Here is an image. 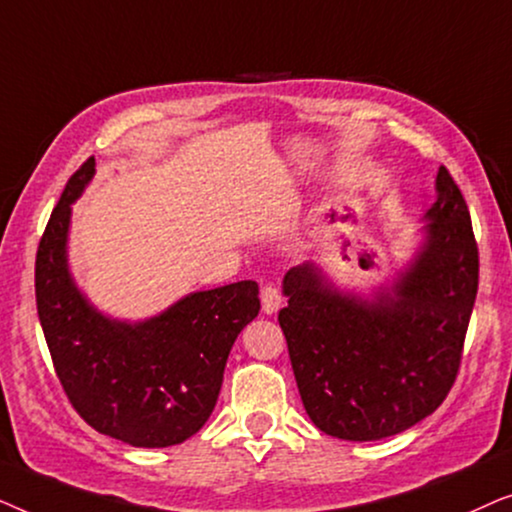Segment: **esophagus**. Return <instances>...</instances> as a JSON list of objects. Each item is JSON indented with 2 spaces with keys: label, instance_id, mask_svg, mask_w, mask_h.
Returning <instances> with one entry per match:
<instances>
[{
  "label": "esophagus",
  "instance_id": "1",
  "mask_svg": "<svg viewBox=\"0 0 512 512\" xmlns=\"http://www.w3.org/2000/svg\"><path fill=\"white\" fill-rule=\"evenodd\" d=\"M282 303H284V296L277 286H265L261 291V307L265 314H275L279 307H282Z\"/></svg>",
  "mask_w": 512,
  "mask_h": 512
}]
</instances>
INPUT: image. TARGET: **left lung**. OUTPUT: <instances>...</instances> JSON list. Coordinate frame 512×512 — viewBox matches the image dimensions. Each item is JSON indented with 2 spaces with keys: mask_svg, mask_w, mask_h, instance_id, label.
I'll return each instance as SVG.
<instances>
[{
  "mask_svg": "<svg viewBox=\"0 0 512 512\" xmlns=\"http://www.w3.org/2000/svg\"><path fill=\"white\" fill-rule=\"evenodd\" d=\"M422 221L415 254L370 296L338 289L317 261L284 275L279 326L305 412L328 436H396L452 389L480 263L466 200L445 167Z\"/></svg>",
  "mask_w": 512,
  "mask_h": 512,
  "instance_id": "left-lung-1",
  "label": "left lung"
}]
</instances>
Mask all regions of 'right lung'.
Returning <instances> with one entry per match:
<instances>
[{
	"label": "right lung",
	"mask_w": 512,
	"mask_h": 512,
	"mask_svg": "<svg viewBox=\"0 0 512 512\" xmlns=\"http://www.w3.org/2000/svg\"><path fill=\"white\" fill-rule=\"evenodd\" d=\"M93 177L88 158L39 242L34 289L48 352L67 398L95 431L132 447L179 445L212 415L233 342L261 310L258 284L193 291L142 321L100 312L67 256L72 205Z\"/></svg>",
	"instance_id": "right-lung-1"
}]
</instances>
